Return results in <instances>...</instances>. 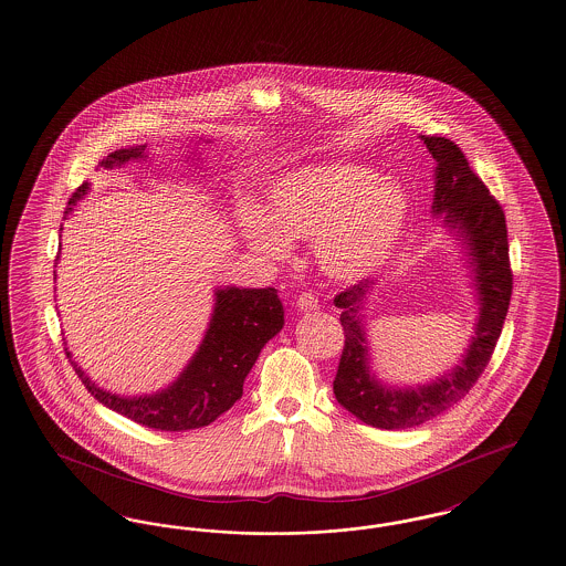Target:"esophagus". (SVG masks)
Here are the masks:
<instances>
[{
  "mask_svg": "<svg viewBox=\"0 0 566 566\" xmlns=\"http://www.w3.org/2000/svg\"><path fill=\"white\" fill-rule=\"evenodd\" d=\"M296 307L301 310V312H312V310H317V296L314 293H301L296 296Z\"/></svg>",
  "mask_w": 566,
  "mask_h": 566,
  "instance_id": "esophagus-1",
  "label": "esophagus"
}]
</instances>
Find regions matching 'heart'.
<instances>
[{
	"label": "heart",
	"instance_id": "obj_1",
	"mask_svg": "<svg viewBox=\"0 0 566 566\" xmlns=\"http://www.w3.org/2000/svg\"><path fill=\"white\" fill-rule=\"evenodd\" d=\"M265 221L250 226V242L272 259L289 254V240H314L317 263L339 280L379 270L408 226L407 193L360 164H319L273 182Z\"/></svg>",
	"mask_w": 566,
	"mask_h": 566
}]
</instances>
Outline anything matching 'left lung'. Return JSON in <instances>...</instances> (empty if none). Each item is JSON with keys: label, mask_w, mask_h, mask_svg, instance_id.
Listing matches in <instances>:
<instances>
[{"label": "left lung", "mask_w": 566, "mask_h": 566, "mask_svg": "<svg viewBox=\"0 0 566 566\" xmlns=\"http://www.w3.org/2000/svg\"><path fill=\"white\" fill-rule=\"evenodd\" d=\"M431 158L436 159V193L431 208L444 212L451 229L465 238L474 261L475 286L480 294V319L468 356L436 384L412 389H385L366 368L360 307L370 284L364 280L335 296L340 307L345 345L340 352L335 398L360 421L381 430H407L431 421L454 407L474 387L486 364L493 358L499 335L507 316L514 275L510 265L507 226L501 203L475 175L465 154L444 136H421Z\"/></svg>", "instance_id": "obj_1"}]
</instances>
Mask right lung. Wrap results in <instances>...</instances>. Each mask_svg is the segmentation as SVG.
<instances>
[{
    "label": "right lung",
    "mask_w": 566,
    "mask_h": 566,
    "mask_svg": "<svg viewBox=\"0 0 566 566\" xmlns=\"http://www.w3.org/2000/svg\"><path fill=\"white\" fill-rule=\"evenodd\" d=\"M147 145L119 149L101 161L112 168L143 158ZM88 189L80 185L69 198V210ZM284 326V310L277 291L268 289H226L217 291L214 314L200 349L168 389L154 396L119 398L92 384L73 364L77 377L92 396L145 428L161 431L198 430L212 423L242 398L244 379L256 363L259 352Z\"/></svg>",
    "instance_id": "add662e5"
}]
</instances>
